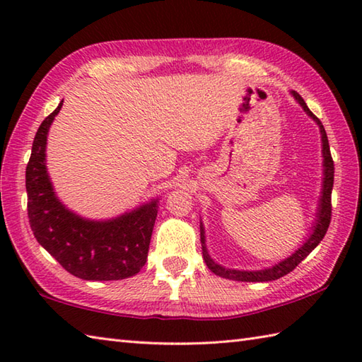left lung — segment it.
<instances>
[{"mask_svg": "<svg viewBox=\"0 0 362 362\" xmlns=\"http://www.w3.org/2000/svg\"><path fill=\"white\" fill-rule=\"evenodd\" d=\"M292 96L296 98V101L302 105V109L308 113V117H311L314 121L319 124L320 129V135H322V156H324V185H322V196L319 199V209H317V219L316 224L313 227V233L310 235L308 240L303 243L302 247L292 253L291 257L286 259L280 261L272 267L263 269V271H236V269H227L224 266H221L218 263H214L211 257L206 252V245H205V232H204V224L201 222V243H202V255L206 266H209L210 271L213 274H216L222 279H228V280H236V281H272L280 279V276H284L289 274L291 271L298 266V263L310 255V253L317 247V244L324 240V236L328 230L329 221H332V191H333V182H334V163L332 158V152H329V144H328V138L327 132L322 122L316 115H313V112L308 109V105L305 104L303 98L300 96L297 91H291Z\"/></svg>", "mask_w": 362, "mask_h": 362, "instance_id": "obj_1", "label": "left lung"}]
</instances>
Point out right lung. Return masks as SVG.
<instances>
[{
    "label": "right lung",
    "mask_w": 362,
    "mask_h": 362,
    "mask_svg": "<svg viewBox=\"0 0 362 362\" xmlns=\"http://www.w3.org/2000/svg\"><path fill=\"white\" fill-rule=\"evenodd\" d=\"M62 103L38 127L26 166L30 228L38 244L78 279H129L140 272L148 259L158 199L109 221L83 219L68 210L54 193L45 153L49 126L62 109Z\"/></svg>",
    "instance_id": "right-lung-1"
}]
</instances>
